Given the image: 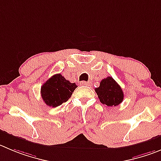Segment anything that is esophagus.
I'll use <instances>...</instances> for the list:
<instances>
[{
    "label": "esophagus",
    "mask_w": 161,
    "mask_h": 161,
    "mask_svg": "<svg viewBox=\"0 0 161 161\" xmlns=\"http://www.w3.org/2000/svg\"><path fill=\"white\" fill-rule=\"evenodd\" d=\"M80 85H82V86H90V82H86V81H82V82H80Z\"/></svg>",
    "instance_id": "esophagus-1"
}]
</instances>
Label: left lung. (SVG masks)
I'll return each mask as SVG.
<instances>
[{"instance_id": "obj_1", "label": "left lung", "mask_w": 161, "mask_h": 161, "mask_svg": "<svg viewBox=\"0 0 161 161\" xmlns=\"http://www.w3.org/2000/svg\"><path fill=\"white\" fill-rule=\"evenodd\" d=\"M95 92L100 102L108 106H118L124 99L122 89L112 77L103 79L100 86L95 89Z\"/></svg>"}]
</instances>
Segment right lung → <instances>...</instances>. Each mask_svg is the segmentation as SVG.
Wrapping results in <instances>:
<instances>
[{"label": "right lung", "instance_id": "obj_1", "mask_svg": "<svg viewBox=\"0 0 161 161\" xmlns=\"http://www.w3.org/2000/svg\"><path fill=\"white\" fill-rule=\"evenodd\" d=\"M76 87L75 83L69 82L61 74H56L43 83L40 93L46 105L56 107L67 102Z\"/></svg>", "mask_w": 161, "mask_h": 161}]
</instances>
